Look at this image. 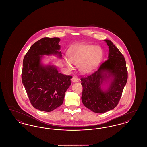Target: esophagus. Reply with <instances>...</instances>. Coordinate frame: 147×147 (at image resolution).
<instances>
[{
	"label": "esophagus",
	"mask_w": 147,
	"mask_h": 147,
	"mask_svg": "<svg viewBox=\"0 0 147 147\" xmlns=\"http://www.w3.org/2000/svg\"><path fill=\"white\" fill-rule=\"evenodd\" d=\"M79 80V79L78 78V77L76 76H74L71 78V81L74 83V82H77Z\"/></svg>",
	"instance_id": "obj_1"
}]
</instances>
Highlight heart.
<instances>
[{
    "label": "heart",
    "mask_w": 147,
    "mask_h": 147,
    "mask_svg": "<svg viewBox=\"0 0 147 147\" xmlns=\"http://www.w3.org/2000/svg\"><path fill=\"white\" fill-rule=\"evenodd\" d=\"M68 61L65 60L67 66L71 69L73 64L79 66L83 73H89L95 70L102 57V51L98 46L90 45H78L71 47L68 51Z\"/></svg>",
    "instance_id": "heart-1"
}]
</instances>
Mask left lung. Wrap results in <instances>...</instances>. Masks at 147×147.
Here are the masks:
<instances>
[{
	"mask_svg": "<svg viewBox=\"0 0 147 147\" xmlns=\"http://www.w3.org/2000/svg\"><path fill=\"white\" fill-rule=\"evenodd\" d=\"M105 41L109 48L108 59L100 64L98 70L80 79L83 104L98 113L110 111L117 105L128 78L124 56L111 41L105 40ZM109 78L112 80L111 84L104 91L101 84Z\"/></svg>",
	"mask_w": 147,
	"mask_h": 147,
	"instance_id": "left-lung-1",
	"label": "left lung"
}]
</instances>
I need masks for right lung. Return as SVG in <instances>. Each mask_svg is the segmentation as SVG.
<instances>
[{"label":"right lung","mask_w":147,"mask_h":147,"mask_svg":"<svg viewBox=\"0 0 147 147\" xmlns=\"http://www.w3.org/2000/svg\"><path fill=\"white\" fill-rule=\"evenodd\" d=\"M60 39L44 37L33 44L23 60L22 82L30 101L35 109L51 112L63 104L65 93L70 86L72 76L58 73L53 65L43 66V55H58Z\"/></svg>","instance_id":"add662e5"}]
</instances>
